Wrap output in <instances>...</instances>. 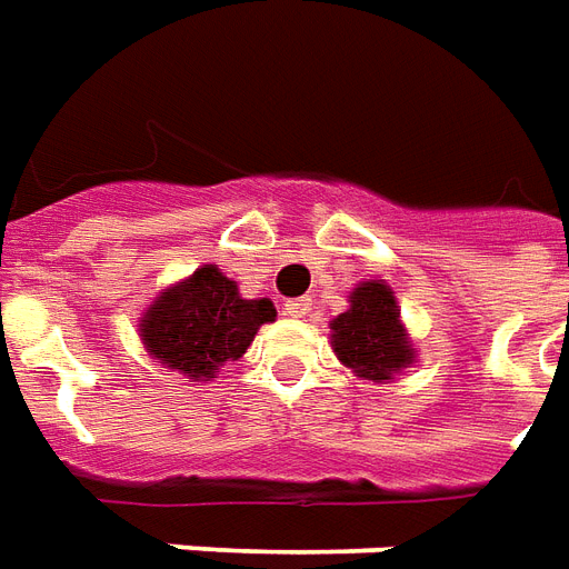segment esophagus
I'll return each instance as SVG.
<instances>
[{
    "instance_id": "34e87169",
    "label": "esophagus",
    "mask_w": 569,
    "mask_h": 569,
    "mask_svg": "<svg viewBox=\"0 0 569 569\" xmlns=\"http://www.w3.org/2000/svg\"><path fill=\"white\" fill-rule=\"evenodd\" d=\"M286 317H307L310 313V298H292V301H286Z\"/></svg>"
}]
</instances>
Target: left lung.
Instances as JSON below:
<instances>
[{
  "label": "left lung",
  "instance_id": "left-lung-1",
  "mask_svg": "<svg viewBox=\"0 0 569 569\" xmlns=\"http://www.w3.org/2000/svg\"><path fill=\"white\" fill-rule=\"evenodd\" d=\"M331 347L356 377L382 382L416 361L395 292L382 280H365L349 292V310L331 319Z\"/></svg>",
  "mask_w": 569,
  "mask_h": 569
}]
</instances>
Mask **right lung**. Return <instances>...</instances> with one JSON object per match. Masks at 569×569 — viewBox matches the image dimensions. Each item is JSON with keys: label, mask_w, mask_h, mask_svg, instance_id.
Instances as JSON below:
<instances>
[{"label": "right lung", "mask_w": 569, "mask_h": 569, "mask_svg": "<svg viewBox=\"0 0 569 569\" xmlns=\"http://www.w3.org/2000/svg\"><path fill=\"white\" fill-rule=\"evenodd\" d=\"M277 310L268 298H241L217 264H201L183 283L168 286L141 317L144 349L192 382L213 380L238 361Z\"/></svg>", "instance_id": "1"}]
</instances>
